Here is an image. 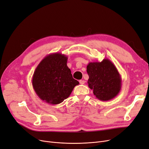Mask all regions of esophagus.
<instances>
[{
	"mask_svg": "<svg viewBox=\"0 0 149 149\" xmlns=\"http://www.w3.org/2000/svg\"><path fill=\"white\" fill-rule=\"evenodd\" d=\"M79 83H80V84H81V85H84V84H85V81L83 80H80L79 81Z\"/></svg>",
	"mask_w": 149,
	"mask_h": 149,
	"instance_id": "34e87169",
	"label": "esophagus"
}]
</instances>
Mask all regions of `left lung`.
<instances>
[{
    "mask_svg": "<svg viewBox=\"0 0 149 149\" xmlns=\"http://www.w3.org/2000/svg\"><path fill=\"white\" fill-rule=\"evenodd\" d=\"M88 86L102 101H108L118 95L121 89V76L113 62L105 58L101 62H90L86 67Z\"/></svg>",
    "mask_w": 149,
    "mask_h": 149,
    "instance_id": "8db88e82",
    "label": "left lung"
}]
</instances>
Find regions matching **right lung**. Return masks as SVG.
<instances>
[{"mask_svg": "<svg viewBox=\"0 0 149 149\" xmlns=\"http://www.w3.org/2000/svg\"><path fill=\"white\" fill-rule=\"evenodd\" d=\"M67 61L66 55L56 52L45 56L36 67L32 85L37 95L45 102L59 104L79 84L73 79Z\"/></svg>", "mask_w": 149, "mask_h": 149, "instance_id": "add662e5", "label": "right lung"}]
</instances>
